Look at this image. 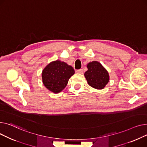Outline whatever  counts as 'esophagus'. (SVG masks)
I'll use <instances>...</instances> for the list:
<instances>
[{"label":"esophagus","instance_id":"1","mask_svg":"<svg viewBox=\"0 0 147 147\" xmlns=\"http://www.w3.org/2000/svg\"><path fill=\"white\" fill-rule=\"evenodd\" d=\"M77 73H78V74H82L83 73V70L82 69H78V70H76V71Z\"/></svg>","mask_w":147,"mask_h":147}]
</instances>
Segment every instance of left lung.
Listing matches in <instances>:
<instances>
[{
	"label": "left lung",
	"mask_w": 147,
	"mask_h": 147,
	"mask_svg": "<svg viewBox=\"0 0 147 147\" xmlns=\"http://www.w3.org/2000/svg\"><path fill=\"white\" fill-rule=\"evenodd\" d=\"M87 67L88 70L85 72L84 76L88 85L95 89L104 88L110 80L106 69L97 61L88 63Z\"/></svg>",
	"instance_id": "obj_1"
}]
</instances>
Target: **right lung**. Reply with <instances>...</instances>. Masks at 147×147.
Returning <instances> with one entry per match:
<instances>
[{
    "label": "right lung",
    "mask_w": 147,
    "mask_h": 147,
    "mask_svg": "<svg viewBox=\"0 0 147 147\" xmlns=\"http://www.w3.org/2000/svg\"><path fill=\"white\" fill-rule=\"evenodd\" d=\"M74 74L75 71L71 66L60 60H55L42 70V84L51 92L59 93L66 87L69 80Z\"/></svg>",
    "instance_id": "1"
}]
</instances>
